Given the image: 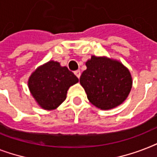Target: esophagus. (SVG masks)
<instances>
[{"label":"esophagus","instance_id":"34e87169","mask_svg":"<svg viewBox=\"0 0 157 157\" xmlns=\"http://www.w3.org/2000/svg\"><path fill=\"white\" fill-rule=\"evenodd\" d=\"M74 74L77 76V78H80V76H81V71H79V70H76V71H74Z\"/></svg>","mask_w":157,"mask_h":157}]
</instances>
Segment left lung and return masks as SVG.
<instances>
[{
  "instance_id": "obj_1",
  "label": "left lung",
  "mask_w": 157,
  "mask_h": 157,
  "mask_svg": "<svg viewBox=\"0 0 157 157\" xmlns=\"http://www.w3.org/2000/svg\"><path fill=\"white\" fill-rule=\"evenodd\" d=\"M80 83L92 104L107 110L124 102L132 87L129 70L119 62L92 56L86 63Z\"/></svg>"
}]
</instances>
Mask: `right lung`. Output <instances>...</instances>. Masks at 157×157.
Returning <instances> with one entry per match:
<instances>
[{
  "mask_svg": "<svg viewBox=\"0 0 157 157\" xmlns=\"http://www.w3.org/2000/svg\"><path fill=\"white\" fill-rule=\"evenodd\" d=\"M78 81L67 67H61L57 62L50 61L32 74L28 87L40 107L52 110L66 99L68 88Z\"/></svg>",
  "mask_w": 157,
  "mask_h": 157,
  "instance_id": "obj_1",
  "label": "right lung"
}]
</instances>
